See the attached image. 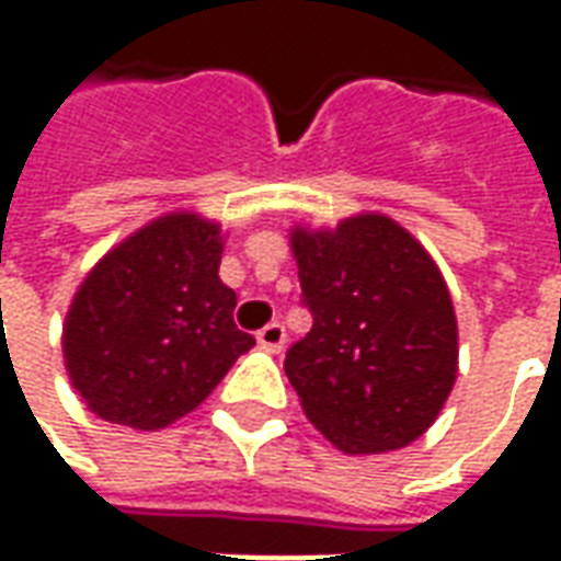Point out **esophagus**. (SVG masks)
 <instances>
[{
    "label": "esophagus",
    "mask_w": 561,
    "mask_h": 561,
    "mask_svg": "<svg viewBox=\"0 0 561 561\" xmlns=\"http://www.w3.org/2000/svg\"><path fill=\"white\" fill-rule=\"evenodd\" d=\"M285 340H288V333H285V328H282L279 321H273V324H267L264 330H257V345H261L264 352H282V348H285Z\"/></svg>",
    "instance_id": "1"
}]
</instances>
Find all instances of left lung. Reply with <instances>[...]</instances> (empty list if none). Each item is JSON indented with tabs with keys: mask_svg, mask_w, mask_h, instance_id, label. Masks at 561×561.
Returning a JSON list of instances; mask_svg holds the SVG:
<instances>
[{
	"mask_svg": "<svg viewBox=\"0 0 561 561\" xmlns=\"http://www.w3.org/2000/svg\"><path fill=\"white\" fill-rule=\"evenodd\" d=\"M291 249L312 330L285 373L306 417L345 454L405 447L457 378V318L435 261L376 213L336 231L294 228Z\"/></svg>",
	"mask_w": 561,
	"mask_h": 561,
	"instance_id": "1",
	"label": "left lung"
}]
</instances>
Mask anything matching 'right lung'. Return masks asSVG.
I'll return each instance as SVG.
<instances>
[{
	"label": "right lung",
	"instance_id": "obj_1",
	"mask_svg": "<svg viewBox=\"0 0 561 561\" xmlns=\"http://www.w3.org/2000/svg\"><path fill=\"white\" fill-rule=\"evenodd\" d=\"M219 225L161 216L111 249L75 294L62 352L90 412L161 430L207 400L255 340L219 279Z\"/></svg>",
	"mask_w": 561,
	"mask_h": 561
}]
</instances>
